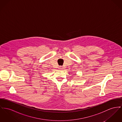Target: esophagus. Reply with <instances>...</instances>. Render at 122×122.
Segmentation results:
<instances>
[{"mask_svg": "<svg viewBox=\"0 0 122 122\" xmlns=\"http://www.w3.org/2000/svg\"><path fill=\"white\" fill-rule=\"evenodd\" d=\"M59 69H62V67H61V66H60V67H59Z\"/></svg>", "mask_w": 122, "mask_h": 122, "instance_id": "esophagus-1", "label": "esophagus"}]
</instances>
